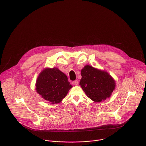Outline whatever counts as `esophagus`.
Instances as JSON below:
<instances>
[{
    "label": "esophagus",
    "instance_id": "obj_1",
    "mask_svg": "<svg viewBox=\"0 0 146 146\" xmlns=\"http://www.w3.org/2000/svg\"><path fill=\"white\" fill-rule=\"evenodd\" d=\"M72 84L75 86H77L78 84V81L77 80H75L72 82Z\"/></svg>",
    "mask_w": 146,
    "mask_h": 146
}]
</instances>
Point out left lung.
<instances>
[{
	"label": "left lung",
	"instance_id": "obj_1",
	"mask_svg": "<svg viewBox=\"0 0 146 146\" xmlns=\"http://www.w3.org/2000/svg\"><path fill=\"white\" fill-rule=\"evenodd\" d=\"M80 85L87 96L96 102L109 98L115 87L113 78L106 72L86 66L81 71Z\"/></svg>",
	"mask_w": 146,
	"mask_h": 146
}]
</instances>
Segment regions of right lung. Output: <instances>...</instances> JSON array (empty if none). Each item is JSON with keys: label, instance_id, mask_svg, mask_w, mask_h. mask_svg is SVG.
Listing matches in <instances>:
<instances>
[{"label": "right lung", "instance_id": "right-lung-1", "mask_svg": "<svg viewBox=\"0 0 146 146\" xmlns=\"http://www.w3.org/2000/svg\"><path fill=\"white\" fill-rule=\"evenodd\" d=\"M72 87L67 76L57 68L44 69L36 83L37 92L51 104L60 102Z\"/></svg>", "mask_w": 146, "mask_h": 146}]
</instances>
